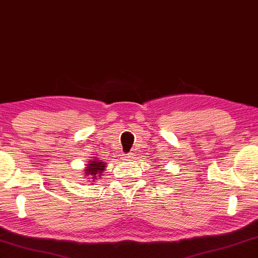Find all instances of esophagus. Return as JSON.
<instances>
[{"instance_id": "esophagus-1", "label": "esophagus", "mask_w": 258, "mask_h": 258, "mask_svg": "<svg viewBox=\"0 0 258 258\" xmlns=\"http://www.w3.org/2000/svg\"><path fill=\"white\" fill-rule=\"evenodd\" d=\"M133 159H134V155H133V154H127V155L125 156V160L133 161Z\"/></svg>"}]
</instances>
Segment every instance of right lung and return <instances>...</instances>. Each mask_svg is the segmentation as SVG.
Masks as SVG:
<instances>
[{"instance_id": "add662e5", "label": "right lung", "mask_w": 258, "mask_h": 258, "mask_svg": "<svg viewBox=\"0 0 258 258\" xmlns=\"http://www.w3.org/2000/svg\"><path fill=\"white\" fill-rule=\"evenodd\" d=\"M107 163L103 159H98L92 157V159L87 160V164H85V168L83 171L82 175H84L86 178V182L93 183L97 182L100 177L103 175V172L106 171Z\"/></svg>"}]
</instances>
